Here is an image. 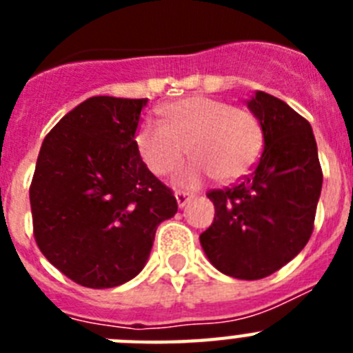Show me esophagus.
<instances>
[{
    "instance_id": "esophagus-1",
    "label": "esophagus",
    "mask_w": 353,
    "mask_h": 353,
    "mask_svg": "<svg viewBox=\"0 0 353 353\" xmlns=\"http://www.w3.org/2000/svg\"><path fill=\"white\" fill-rule=\"evenodd\" d=\"M174 196H176V203H179L180 208L185 207V205L189 203L192 198H194V196H192V192H183V191H176V194Z\"/></svg>"
}]
</instances>
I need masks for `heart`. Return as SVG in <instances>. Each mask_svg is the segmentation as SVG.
Returning a JSON list of instances; mask_svg holds the SVG:
<instances>
[{
	"label": "heart",
	"instance_id": "obj_1",
	"mask_svg": "<svg viewBox=\"0 0 353 353\" xmlns=\"http://www.w3.org/2000/svg\"><path fill=\"white\" fill-rule=\"evenodd\" d=\"M161 114L164 125L145 121L139 127L138 150L152 173L168 176L182 166L189 148L194 161L180 176L183 185L210 174L217 182H235L251 171L263 148L256 114L221 99L187 97L164 105Z\"/></svg>",
	"mask_w": 353,
	"mask_h": 353
}]
</instances>
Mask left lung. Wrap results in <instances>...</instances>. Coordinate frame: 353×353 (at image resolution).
Segmentation results:
<instances>
[{"label": "left lung", "mask_w": 353, "mask_h": 353, "mask_svg": "<svg viewBox=\"0 0 353 353\" xmlns=\"http://www.w3.org/2000/svg\"><path fill=\"white\" fill-rule=\"evenodd\" d=\"M248 108L263 129V152L236 185L207 192L215 217L199 242L215 269L254 281L285 267L307 244L323 173L304 117L265 92L254 93Z\"/></svg>", "instance_id": "obj_1"}]
</instances>
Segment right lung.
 <instances>
[{"instance_id": "add662e5", "label": "right lung", "mask_w": 353, "mask_h": 353, "mask_svg": "<svg viewBox=\"0 0 353 353\" xmlns=\"http://www.w3.org/2000/svg\"><path fill=\"white\" fill-rule=\"evenodd\" d=\"M146 99L92 97L46 136L30 185L33 235L61 274L86 288L138 276L176 198L146 168L136 130Z\"/></svg>"}]
</instances>
